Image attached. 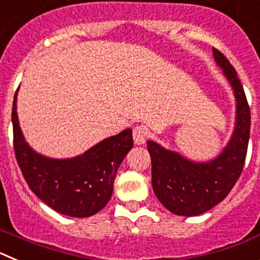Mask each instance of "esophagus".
Returning a JSON list of instances; mask_svg holds the SVG:
<instances>
[{
    "label": "esophagus",
    "instance_id": "obj_1",
    "mask_svg": "<svg viewBox=\"0 0 260 260\" xmlns=\"http://www.w3.org/2000/svg\"><path fill=\"white\" fill-rule=\"evenodd\" d=\"M147 137H148V133H147L146 126H135L134 130H133V139H134V143L141 146L144 144Z\"/></svg>",
    "mask_w": 260,
    "mask_h": 260
}]
</instances>
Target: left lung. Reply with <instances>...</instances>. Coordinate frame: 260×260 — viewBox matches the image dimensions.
<instances>
[{
    "mask_svg": "<svg viewBox=\"0 0 260 260\" xmlns=\"http://www.w3.org/2000/svg\"><path fill=\"white\" fill-rule=\"evenodd\" d=\"M216 65L236 99L234 127L228 143L211 160L195 161L161 144L147 141L152 162V189L160 203L178 216H198L224 201L243 169L250 137V108L231 62L212 48Z\"/></svg>",
    "mask_w": 260,
    "mask_h": 260,
    "instance_id": "8db88e82",
    "label": "left lung"
}]
</instances>
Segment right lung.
Returning <instances> with one entry per match:
<instances>
[{
    "label": "right lung",
    "mask_w": 260,
    "mask_h": 260,
    "mask_svg": "<svg viewBox=\"0 0 260 260\" xmlns=\"http://www.w3.org/2000/svg\"><path fill=\"white\" fill-rule=\"evenodd\" d=\"M14 96V151L24 180L39 199L62 215L89 217L107 206L119 165L134 146L132 128L105 138L74 157L41 155L27 143Z\"/></svg>",
    "instance_id": "1"
}]
</instances>
